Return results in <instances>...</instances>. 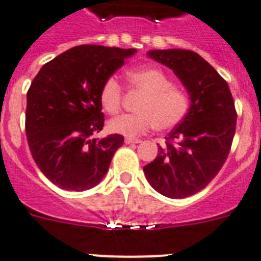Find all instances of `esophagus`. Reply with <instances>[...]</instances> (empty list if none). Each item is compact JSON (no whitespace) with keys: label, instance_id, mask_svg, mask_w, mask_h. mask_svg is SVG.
<instances>
[{"label":"esophagus","instance_id":"34e87169","mask_svg":"<svg viewBox=\"0 0 261 261\" xmlns=\"http://www.w3.org/2000/svg\"><path fill=\"white\" fill-rule=\"evenodd\" d=\"M141 143L140 139H133V137H125V144H139Z\"/></svg>","mask_w":261,"mask_h":261}]
</instances>
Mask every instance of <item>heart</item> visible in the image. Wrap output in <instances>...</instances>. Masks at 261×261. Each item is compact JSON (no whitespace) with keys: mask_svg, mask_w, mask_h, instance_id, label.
I'll use <instances>...</instances> for the list:
<instances>
[{"mask_svg":"<svg viewBox=\"0 0 261 261\" xmlns=\"http://www.w3.org/2000/svg\"><path fill=\"white\" fill-rule=\"evenodd\" d=\"M129 84L145 93L137 105L136 115H124L109 121L112 132L132 137L156 128L169 130L184 120L189 111L188 94L172 85L161 69L143 66L126 74ZM100 102L109 115H117L122 104V88L115 77L105 80L100 89Z\"/></svg>","mask_w":261,"mask_h":261,"instance_id":"1","label":"heart"}]
</instances>
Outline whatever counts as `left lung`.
<instances>
[{"mask_svg": "<svg viewBox=\"0 0 261 261\" xmlns=\"http://www.w3.org/2000/svg\"><path fill=\"white\" fill-rule=\"evenodd\" d=\"M146 55L173 70L191 105L144 174L159 193L184 199L205 188L227 160L236 129L233 98L225 80L195 51L157 49Z\"/></svg>", "mask_w": 261, "mask_h": 261, "instance_id": "obj_1", "label": "left lung"}]
</instances>
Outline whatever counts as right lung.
I'll list each match as a JSON object with an SVG mask.
<instances>
[{"mask_svg": "<svg viewBox=\"0 0 261 261\" xmlns=\"http://www.w3.org/2000/svg\"><path fill=\"white\" fill-rule=\"evenodd\" d=\"M136 51L80 45L34 77L27 94L28 144L41 172L60 188L83 192L107 174L124 137H94L104 126L100 89Z\"/></svg>", "mask_w": 261, "mask_h": 261, "instance_id": "obj_1", "label": "right lung"}]
</instances>
